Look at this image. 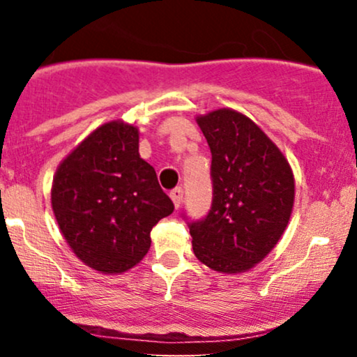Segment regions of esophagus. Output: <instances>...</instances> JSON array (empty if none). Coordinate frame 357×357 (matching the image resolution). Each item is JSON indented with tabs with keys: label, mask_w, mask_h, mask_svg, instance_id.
Wrapping results in <instances>:
<instances>
[{
	"label": "esophagus",
	"mask_w": 357,
	"mask_h": 357,
	"mask_svg": "<svg viewBox=\"0 0 357 357\" xmlns=\"http://www.w3.org/2000/svg\"><path fill=\"white\" fill-rule=\"evenodd\" d=\"M183 196H184L183 188H174V190L171 191V199H173V203H174V206H176V208L181 206V203H183Z\"/></svg>",
	"instance_id": "obj_1"
}]
</instances>
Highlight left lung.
<instances>
[{"mask_svg":"<svg viewBox=\"0 0 357 357\" xmlns=\"http://www.w3.org/2000/svg\"><path fill=\"white\" fill-rule=\"evenodd\" d=\"M196 122L211 151L213 202L204 218L188 221L192 252L216 272H247L284 235L296 198L294 173L243 114L218 109Z\"/></svg>","mask_w":357,"mask_h":357,"instance_id":"1","label":"left lung"}]
</instances>
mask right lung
I'll return each instance as SVG.
<instances>
[{
	"mask_svg": "<svg viewBox=\"0 0 357 357\" xmlns=\"http://www.w3.org/2000/svg\"><path fill=\"white\" fill-rule=\"evenodd\" d=\"M52 208L77 257L102 273H122L144 258L151 230L174 204L154 167L139 155L136 126L97 127L53 176Z\"/></svg>",
	"mask_w": 357,
	"mask_h": 357,
	"instance_id": "obj_1",
	"label": "right lung"
}]
</instances>
